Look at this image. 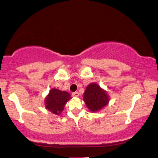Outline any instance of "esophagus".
<instances>
[{"mask_svg":"<svg viewBox=\"0 0 158 158\" xmlns=\"http://www.w3.org/2000/svg\"><path fill=\"white\" fill-rule=\"evenodd\" d=\"M79 93H78V92H73V93H72V95L74 97H78L79 96Z\"/></svg>","mask_w":158,"mask_h":158,"instance_id":"34e87169","label":"esophagus"}]
</instances>
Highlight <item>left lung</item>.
I'll return each instance as SVG.
<instances>
[{
	"label": "left lung",
	"instance_id": "obj_1",
	"mask_svg": "<svg viewBox=\"0 0 158 158\" xmlns=\"http://www.w3.org/2000/svg\"><path fill=\"white\" fill-rule=\"evenodd\" d=\"M84 101L89 110L97 111L107 105L109 98L97 84L93 83L87 86L84 93Z\"/></svg>",
	"mask_w": 158,
	"mask_h": 158
}]
</instances>
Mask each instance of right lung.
Instances as JSON below:
<instances>
[{
    "mask_svg": "<svg viewBox=\"0 0 158 158\" xmlns=\"http://www.w3.org/2000/svg\"><path fill=\"white\" fill-rule=\"evenodd\" d=\"M71 98V95L66 91L62 92L57 89H52L46 98V108L53 114H59Z\"/></svg>",
    "mask_w": 158,
    "mask_h": 158,
    "instance_id": "obj_1",
    "label": "right lung"
}]
</instances>
